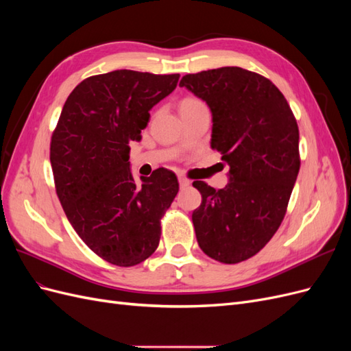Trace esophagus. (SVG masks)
Masks as SVG:
<instances>
[{
  "instance_id": "34e87169",
  "label": "esophagus",
  "mask_w": 351,
  "mask_h": 351,
  "mask_svg": "<svg viewBox=\"0 0 351 351\" xmlns=\"http://www.w3.org/2000/svg\"><path fill=\"white\" fill-rule=\"evenodd\" d=\"M178 183H180V187H187L190 184V182L186 177H178Z\"/></svg>"
}]
</instances>
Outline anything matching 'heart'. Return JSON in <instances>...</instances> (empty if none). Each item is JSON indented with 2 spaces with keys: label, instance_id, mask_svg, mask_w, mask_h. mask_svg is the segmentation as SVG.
<instances>
[{
  "label": "heart",
  "instance_id": "b5f03b06",
  "mask_svg": "<svg viewBox=\"0 0 351 351\" xmlns=\"http://www.w3.org/2000/svg\"><path fill=\"white\" fill-rule=\"evenodd\" d=\"M196 104H200L199 99L196 98H186L182 101V105H180V108L182 107H190V105H196Z\"/></svg>",
  "mask_w": 351,
  "mask_h": 351
}]
</instances>
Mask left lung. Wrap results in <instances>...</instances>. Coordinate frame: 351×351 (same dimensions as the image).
I'll list each match as a JSON object with an SVG mask.
<instances>
[{
  "mask_svg": "<svg viewBox=\"0 0 351 351\" xmlns=\"http://www.w3.org/2000/svg\"><path fill=\"white\" fill-rule=\"evenodd\" d=\"M180 86L209 105L210 146L230 165L224 189L193 182L202 195L192 215L199 247L222 263L243 262L267 246L285 217L300 169L299 125L280 89L254 71L186 74Z\"/></svg>",
  "mask_w": 351,
  "mask_h": 351,
  "instance_id": "left-lung-1",
  "label": "left lung"
}]
</instances>
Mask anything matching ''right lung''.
I'll return each instance as SVG.
<instances>
[{
  "mask_svg": "<svg viewBox=\"0 0 351 351\" xmlns=\"http://www.w3.org/2000/svg\"><path fill=\"white\" fill-rule=\"evenodd\" d=\"M180 74L115 70L80 82L51 136L56 192L71 227L99 258L134 267L156 250L161 218L178 192L177 176L158 168L137 183L130 142L141 141L149 110Z\"/></svg>",
  "mask_w": 351,
  "mask_h": 351,
  "instance_id": "right-lung-1",
  "label": "right lung"
}]
</instances>
